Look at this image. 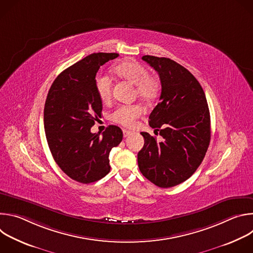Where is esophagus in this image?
Here are the masks:
<instances>
[{"mask_svg": "<svg viewBox=\"0 0 253 253\" xmlns=\"http://www.w3.org/2000/svg\"><path fill=\"white\" fill-rule=\"evenodd\" d=\"M130 134H131V132H130V131L123 129V136H124V137H128Z\"/></svg>", "mask_w": 253, "mask_h": 253, "instance_id": "34e87169", "label": "esophagus"}]
</instances>
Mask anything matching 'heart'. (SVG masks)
I'll return each mask as SVG.
<instances>
[{"label": "heart", "mask_w": 253, "mask_h": 253, "mask_svg": "<svg viewBox=\"0 0 253 253\" xmlns=\"http://www.w3.org/2000/svg\"><path fill=\"white\" fill-rule=\"evenodd\" d=\"M114 72L120 76L136 85V92L142 99L152 98L157 92L156 81L149 76L148 69L137 61H123L114 67ZM95 87L99 98L103 102L109 101L112 94V85L109 78L99 75L95 80ZM143 113V108L138 104L122 105L111 114L112 121L123 126L131 127Z\"/></svg>", "instance_id": "obj_1"}]
</instances>
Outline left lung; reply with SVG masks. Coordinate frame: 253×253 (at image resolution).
<instances>
[{
    "label": "left lung",
    "instance_id": "left-lung-1",
    "mask_svg": "<svg viewBox=\"0 0 253 253\" xmlns=\"http://www.w3.org/2000/svg\"><path fill=\"white\" fill-rule=\"evenodd\" d=\"M142 60L160 78V101L149 125L163 140L141 132L145 143L138 152V166L153 184L169 188L187 180L206 154L211 136L208 104L201 85L183 66L163 57L146 55Z\"/></svg>",
    "mask_w": 253,
    "mask_h": 253
}]
</instances>
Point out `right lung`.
<instances>
[{
	"label": "right lung",
	"mask_w": 253,
	"mask_h": 253,
	"mask_svg": "<svg viewBox=\"0 0 253 253\" xmlns=\"http://www.w3.org/2000/svg\"><path fill=\"white\" fill-rule=\"evenodd\" d=\"M118 56L94 53L85 57L64 70L48 92L44 127L50 151L62 171L80 183L95 182L110 172V151L123 138L115 125L108 126L102 135L91 132L102 112L96 74Z\"/></svg>",
	"instance_id": "right-lung-1"
}]
</instances>
